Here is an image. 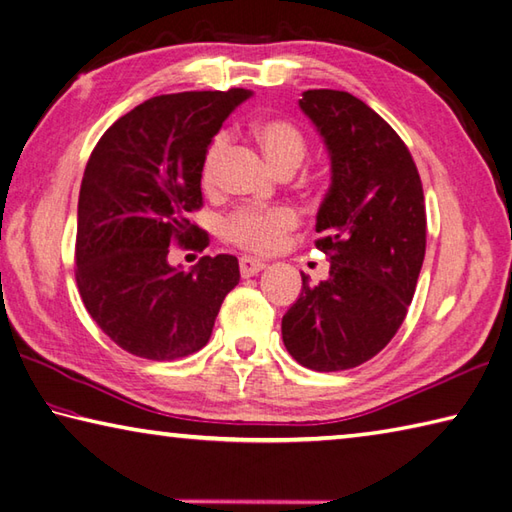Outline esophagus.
Returning a JSON list of instances; mask_svg holds the SVG:
<instances>
[{"mask_svg": "<svg viewBox=\"0 0 512 512\" xmlns=\"http://www.w3.org/2000/svg\"><path fill=\"white\" fill-rule=\"evenodd\" d=\"M264 266L266 264L262 262V259H255V257H242V259H239V273H242V277L257 275Z\"/></svg>", "mask_w": 512, "mask_h": 512, "instance_id": "34e87169", "label": "esophagus"}]
</instances>
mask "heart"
<instances>
[{"mask_svg": "<svg viewBox=\"0 0 512 512\" xmlns=\"http://www.w3.org/2000/svg\"><path fill=\"white\" fill-rule=\"evenodd\" d=\"M253 135L279 173L295 170L306 157V137L286 119H259L253 126ZM228 144L230 137L226 130H219L206 144L199 159V184L204 190L217 186L219 166H222ZM297 226L299 215L290 206H239L224 219L222 235L230 244L250 253H273Z\"/></svg>", "mask_w": 512, "mask_h": 512, "instance_id": "b5f03b06", "label": "heart"}]
</instances>
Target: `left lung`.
I'll use <instances>...</instances> for the list:
<instances>
[{"mask_svg":"<svg viewBox=\"0 0 512 512\" xmlns=\"http://www.w3.org/2000/svg\"><path fill=\"white\" fill-rule=\"evenodd\" d=\"M299 106L333 164L315 226L330 277L310 286L302 273L282 335L295 362L337 373L373 359L406 319L426 253L424 188L404 139L362 99L315 88Z\"/></svg>","mask_w":512,"mask_h":512,"instance_id":"left-lung-1","label":"left lung"}]
</instances>
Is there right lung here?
I'll return each mask as SVG.
<instances>
[{
	"label": "right lung",
	"instance_id": "1",
	"mask_svg": "<svg viewBox=\"0 0 512 512\" xmlns=\"http://www.w3.org/2000/svg\"><path fill=\"white\" fill-rule=\"evenodd\" d=\"M244 88L159 95L99 137L77 204L75 279L97 326L126 353L173 362L204 348L224 297L239 284L233 255L168 266L170 246L202 250L190 222L204 206L199 159Z\"/></svg>",
	"mask_w": 512,
	"mask_h": 512
}]
</instances>
